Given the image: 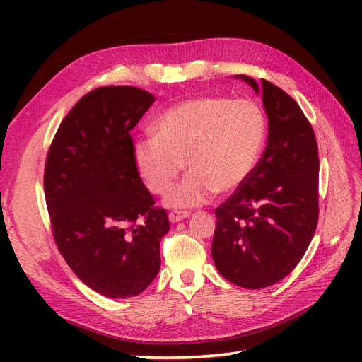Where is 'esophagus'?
<instances>
[{"label":"esophagus","mask_w":362,"mask_h":362,"mask_svg":"<svg viewBox=\"0 0 362 362\" xmlns=\"http://www.w3.org/2000/svg\"><path fill=\"white\" fill-rule=\"evenodd\" d=\"M189 216V211H183V210H171L169 211V221L171 222H179L182 219H187Z\"/></svg>","instance_id":"34e87169"}]
</instances>
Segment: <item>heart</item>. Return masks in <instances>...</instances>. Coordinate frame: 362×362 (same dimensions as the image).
Wrapping results in <instances>:
<instances>
[{
	"instance_id": "1",
	"label": "heart",
	"mask_w": 362,
	"mask_h": 362,
	"mask_svg": "<svg viewBox=\"0 0 362 362\" xmlns=\"http://www.w3.org/2000/svg\"><path fill=\"white\" fill-rule=\"evenodd\" d=\"M156 130L140 138L134 151L146 185L166 194L187 163L189 173L169 202L196 206L249 179L264 144L266 118L252 99L201 95L168 107Z\"/></svg>"
}]
</instances>
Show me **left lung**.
Segmentation results:
<instances>
[{"label":"left lung","mask_w":362,"mask_h":362,"mask_svg":"<svg viewBox=\"0 0 362 362\" xmlns=\"http://www.w3.org/2000/svg\"><path fill=\"white\" fill-rule=\"evenodd\" d=\"M258 93V83L240 76ZM267 146L249 179L222 202L211 257L236 286L267 288L294 271L319 221V153L308 118L286 91L266 79Z\"/></svg>","instance_id":"left-lung-1"}]
</instances>
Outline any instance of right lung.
I'll return each mask as SVG.
<instances>
[{
  "label": "right lung",
  "instance_id": "1",
  "mask_svg": "<svg viewBox=\"0 0 362 362\" xmlns=\"http://www.w3.org/2000/svg\"><path fill=\"white\" fill-rule=\"evenodd\" d=\"M153 101L136 87L91 90L60 122L46 153L54 243L88 288L110 298L138 296L153 281L169 230L166 210L138 173L130 135Z\"/></svg>",
  "mask_w": 362,
  "mask_h": 362
}]
</instances>
